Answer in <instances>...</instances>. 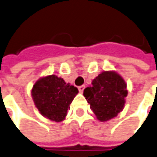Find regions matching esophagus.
<instances>
[{
  "label": "esophagus",
  "instance_id": "34e87169",
  "mask_svg": "<svg viewBox=\"0 0 157 157\" xmlns=\"http://www.w3.org/2000/svg\"><path fill=\"white\" fill-rule=\"evenodd\" d=\"M84 88H85V86H84V85H82V86H79V87H78L79 92L82 93L83 90H84Z\"/></svg>",
  "mask_w": 157,
  "mask_h": 157
}]
</instances>
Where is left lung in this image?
Returning <instances> with one entry per match:
<instances>
[{
  "label": "left lung",
  "instance_id": "obj_1",
  "mask_svg": "<svg viewBox=\"0 0 157 157\" xmlns=\"http://www.w3.org/2000/svg\"><path fill=\"white\" fill-rule=\"evenodd\" d=\"M127 94L123 78L113 71L102 72L83 91L90 108L101 121L114 118L123 110Z\"/></svg>",
  "mask_w": 157,
  "mask_h": 157
}]
</instances>
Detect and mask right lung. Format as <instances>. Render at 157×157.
Wrapping results in <instances>:
<instances>
[{
    "label": "right lung",
    "mask_w": 157,
    "mask_h": 157,
    "mask_svg": "<svg viewBox=\"0 0 157 157\" xmlns=\"http://www.w3.org/2000/svg\"><path fill=\"white\" fill-rule=\"evenodd\" d=\"M78 89L67 84L55 75L38 80L33 87L32 95L40 113L56 122L63 120Z\"/></svg>",
    "instance_id": "add662e5"
}]
</instances>
